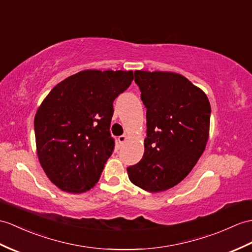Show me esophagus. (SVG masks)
Instances as JSON below:
<instances>
[{
  "instance_id": "esophagus-1",
  "label": "esophagus",
  "mask_w": 252,
  "mask_h": 252,
  "mask_svg": "<svg viewBox=\"0 0 252 252\" xmlns=\"http://www.w3.org/2000/svg\"><path fill=\"white\" fill-rule=\"evenodd\" d=\"M126 139H127V136H126V135H121V136L118 137V143H119L120 145H122V144L126 142Z\"/></svg>"
}]
</instances>
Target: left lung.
Listing matches in <instances>:
<instances>
[{
	"instance_id": "left-lung-1",
	"label": "left lung",
	"mask_w": 252,
	"mask_h": 252,
	"mask_svg": "<svg viewBox=\"0 0 252 252\" xmlns=\"http://www.w3.org/2000/svg\"><path fill=\"white\" fill-rule=\"evenodd\" d=\"M134 76L147 108V137L142 160L126 168L127 175L145 191H165L192 171L205 150L210 104L180 74L135 71Z\"/></svg>"
}]
</instances>
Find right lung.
Returning a JSON list of instances; mask_svg holds the SVG:
<instances>
[{"instance_id":"right-lung-1","label":"right lung","mask_w":252,"mask_h":252,"mask_svg":"<svg viewBox=\"0 0 252 252\" xmlns=\"http://www.w3.org/2000/svg\"><path fill=\"white\" fill-rule=\"evenodd\" d=\"M132 71L85 69L62 80L45 97L34 118L40 165L62 191L93 188L112 156L113 103L130 87Z\"/></svg>"}]
</instances>
